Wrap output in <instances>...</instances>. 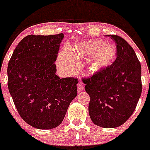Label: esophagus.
Here are the masks:
<instances>
[{
  "mask_svg": "<svg viewBox=\"0 0 150 150\" xmlns=\"http://www.w3.org/2000/svg\"><path fill=\"white\" fill-rule=\"evenodd\" d=\"M77 91H78V92H80L83 90V89H84V84H83L81 81H79L78 84H77Z\"/></svg>",
  "mask_w": 150,
  "mask_h": 150,
  "instance_id": "obj_1",
  "label": "esophagus"
}]
</instances>
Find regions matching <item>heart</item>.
<instances>
[{
    "instance_id": "heart-1",
    "label": "heart",
    "mask_w": 150,
    "mask_h": 150,
    "mask_svg": "<svg viewBox=\"0 0 150 150\" xmlns=\"http://www.w3.org/2000/svg\"><path fill=\"white\" fill-rule=\"evenodd\" d=\"M91 71L98 72L113 64L117 57V47L113 43L101 39H92L78 43L73 49L66 46L58 56L57 66L64 73L73 71L78 65L77 59H87Z\"/></svg>"
}]
</instances>
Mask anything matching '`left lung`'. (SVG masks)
<instances>
[{
	"mask_svg": "<svg viewBox=\"0 0 150 150\" xmlns=\"http://www.w3.org/2000/svg\"><path fill=\"white\" fill-rule=\"evenodd\" d=\"M116 43L111 66L83 79L90 96L88 113L96 125L115 128L129 118L142 92L141 66L134 49L119 36L107 35Z\"/></svg>",
	"mask_w": 150,
	"mask_h": 150,
	"instance_id": "1",
	"label": "left lung"
}]
</instances>
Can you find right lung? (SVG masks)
<instances>
[{
  "label": "right lung",
  "mask_w": 150,
  "mask_h": 150,
  "mask_svg": "<svg viewBox=\"0 0 150 150\" xmlns=\"http://www.w3.org/2000/svg\"><path fill=\"white\" fill-rule=\"evenodd\" d=\"M63 33L30 35L14 50L7 67L9 93L23 120L39 129H50L63 121L77 95V79H60L56 61Z\"/></svg>",
  "instance_id": "1"
}]
</instances>
